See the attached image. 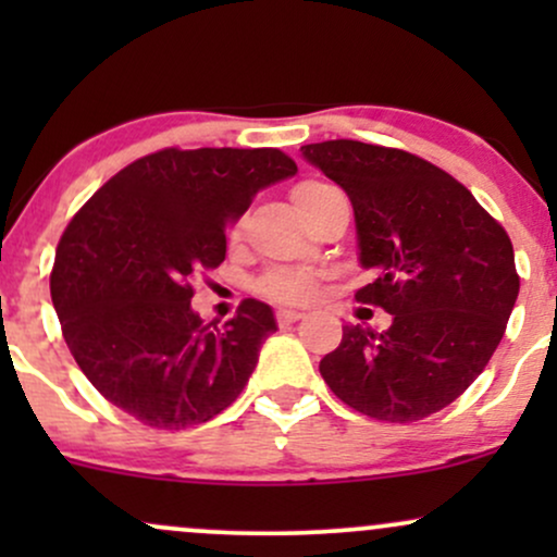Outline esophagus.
<instances>
[{"mask_svg": "<svg viewBox=\"0 0 557 557\" xmlns=\"http://www.w3.org/2000/svg\"><path fill=\"white\" fill-rule=\"evenodd\" d=\"M300 317H304V314H300L298 309H280L277 311V322L280 324H293V322H298Z\"/></svg>", "mask_w": 557, "mask_h": 557, "instance_id": "esophagus-1", "label": "esophagus"}]
</instances>
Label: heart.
<instances>
[{"mask_svg": "<svg viewBox=\"0 0 557 557\" xmlns=\"http://www.w3.org/2000/svg\"><path fill=\"white\" fill-rule=\"evenodd\" d=\"M330 188L332 185L319 183V181L298 183L296 188L290 190L293 203H296V209H304L306 203L314 201L317 196H322L324 190ZM261 290H264L270 298H277V300H306L311 298V293H314V277L296 270H274L261 280Z\"/></svg>", "mask_w": 557, "mask_h": 557, "instance_id": "1", "label": "heart"}]
</instances>
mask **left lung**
Masks as SVG:
<instances>
[{"mask_svg": "<svg viewBox=\"0 0 557 557\" xmlns=\"http://www.w3.org/2000/svg\"><path fill=\"white\" fill-rule=\"evenodd\" d=\"M300 154L350 198L372 272L356 298L393 314L382 332L345 324L319 372L372 419L443 411L487 367L519 298L508 233L456 177L408 151L341 138Z\"/></svg>", "mask_w": 557, "mask_h": 557, "instance_id": "8db88e82", "label": "left lung"}]
</instances>
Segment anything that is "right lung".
I'll return each instance as SVG.
<instances>
[{
	"mask_svg": "<svg viewBox=\"0 0 557 557\" xmlns=\"http://www.w3.org/2000/svg\"><path fill=\"white\" fill-rule=\"evenodd\" d=\"M298 172L277 149H164L127 164L73 216L52 300L81 372L133 419L185 430L222 413L257 369L274 311L243 300L225 327L190 309L225 261L230 220Z\"/></svg>",
	"mask_w": 557,
	"mask_h": 557,
	"instance_id": "obj_1",
	"label": "right lung"
}]
</instances>
